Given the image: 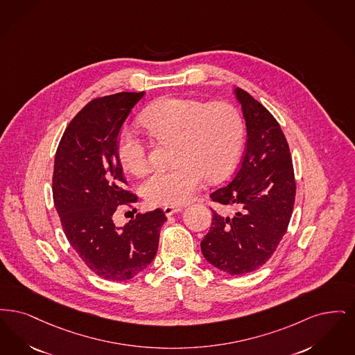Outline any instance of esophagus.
Returning a JSON list of instances; mask_svg holds the SVG:
<instances>
[{
    "mask_svg": "<svg viewBox=\"0 0 355 355\" xmlns=\"http://www.w3.org/2000/svg\"><path fill=\"white\" fill-rule=\"evenodd\" d=\"M163 211H164V214H166V216H172V215H175V214H179V212H182L183 211V208L182 207H172V205H167V207H164L163 208Z\"/></svg>",
    "mask_w": 355,
    "mask_h": 355,
    "instance_id": "esophagus-1",
    "label": "esophagus"
}]
</instances>
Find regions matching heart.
<instances>
[{"instance_id":"obj_1","label":"heart","mask_w":355,"mask_h":355,"mask_svg":"<svg viewBox=\"0 0 355 355\" xmlns=\"http://www.w3.org/2000/svg\"><path fill=\"white\" fill-rule=\"evenodd\" d=\"M140 124L154 138L173 141L175 164L151 172L140 187L153 205L184 204L196 195L205 176L224 178L239 160L245 137L240 111L227 102L162 99L141 114ZM115 151L124 170L134 175L147 170L146 146L131 130L119 131Z\"/></svg>"}]
</instances>
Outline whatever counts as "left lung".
I'll return each mask as SVG.
<instances>
[{"mask_svg": "<svg viewBox=\"0 0 355 355\" xmlns=\"http://www.w3.org/2000/svg\"><path fill=\"white\" fill-rule=\"evenodd\" d=\"M247 127V148L231 183L211 199L233 209L212 211V225L201 241L202 256L217 269L241 276L275 253L293 212L295 182L285 135L275 116L247 92L236 87Z\"/></svg>", "mask_w": 355, "mask_h": 355, "instance_id": "1", "label": "left lung"}]
</instances>
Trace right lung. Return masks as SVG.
Listing matches in <instances>:
<instances>
[{
  "label": "right lung",
  "instance_id": "right-lung-1",
  "mask_svg": "<svg viewBox=\"0 0 355 355\" xmlns=\"http://www.w3.org/2000/svg\"><path fill=\"white\" fill-rule=\"evenodd\" d=\"M141 93H118L94 99L63 132L54 160L53 199L62 228L79 259L99 277L125 281L155 259L167 220L162 209L114 223L121 204L138 198L122 188L123 170L116 138Z\"/></svg>",
  "mask_w": 355,
  "mask_h": 355
}]
</instances>
